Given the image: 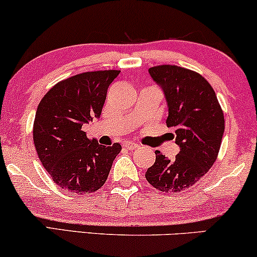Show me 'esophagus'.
Segmentation results:
<instances>
[{
	"mask_svg": "<svg viewBox=\"0 0 257 257\" xmlns=\"http://www.w3.org/2000/svg\"><path fill=\"white\" fill-rule=\"evenodd\" d=\"M124 147H125L126 149H129V151H133V149L138 148L139 145H138V144H134V142H125Z\"/></svg>",
	"mask_w": 257,
	"mask_h": 257,
	"instance_id": "obj_1",
	"label": "esophagus"
}]
</instances>
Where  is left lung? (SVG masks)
I'll list each match as a JSON object with an SVG mask.
<instances>
[{
    "mask_svg": "<svg viewBox=\"0 0 257 257\" xmlns=\"http://www.w3.org/2000/svg\"><path fill=\"white\" fill-rule=\"evenodd\" d=\"M148 72L166 97V124L175 132L180 152L174 160L155 152L146 179L165 193L181 192L201 179L218 157L223 110L212 86L199 73L175 65H159Z\"/></svg>",
    "mask_w": 257,
    "mask_h": 257,
    "instance_id": "obj_1",
    "label": "left lung"
}]
</instances>
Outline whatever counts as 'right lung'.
Instances as JSON below:
<instances>
[{
	"instance_id": "add662e5",
	"label": "right lung",
	"mask_w": 257,
	"mask_h": 257,
	"mask_svg": "<svg viewBox=\"0 0 257 257\" xmlns=\"http://www.w3.org/2000/svg\"><path fill=\"white\" fill-rule=\"evenodd\" d=\"M117 70L84 72L56 84L35 113L33 140L52 180L73 194L96 192L104 185L121 145H98L82 126L99 118L106 91Z\"/></svg>"
}]
</instances>
